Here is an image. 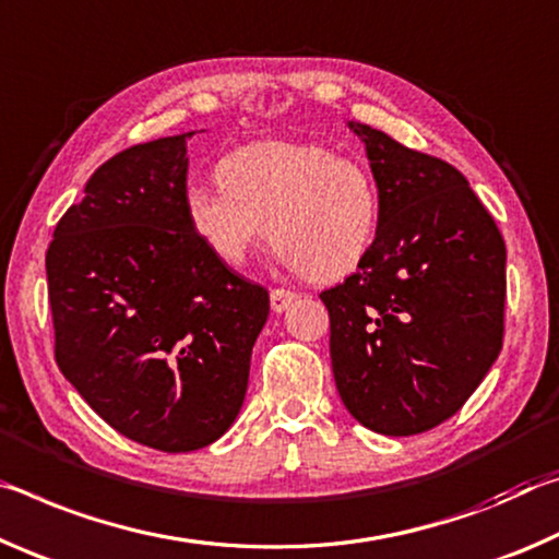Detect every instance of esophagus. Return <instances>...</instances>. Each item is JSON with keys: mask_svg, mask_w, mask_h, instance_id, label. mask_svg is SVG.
Here are the masks:
<instances>
[{"mask_svg": "<svg viewBox=\"0 0 559 559\" xmlns=\"http://www.w3.org/2000/svg\"><path fill=\"white\" fill-rule=\"evenodd\" d=\"M297 297H299L297 292H292V289H282V287L272 289V295H270L272 312H285V309H287Z\"/></svg>", "mask_w": 559, "mask_h": 559, "instance_id": "1", "label": "esophagus"}]
</instances>
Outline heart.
<instances>
[{
  "label": "heart",
  "mask_w": 559,
  "mask_h": 559,
  "mask_svg": "<svg viewBox=\"0 0 559 559\" xmlns=\"http://www.w3.org/2000/svg\"><path fill=\"white\" fill-rule=\"evenodd\" d=\"M217 182L223 190H188L186 217L225 264H242L270 233L289 270L312 282H336L361 267L377 240V178L359 158L326 145H242L219 160Z\"/></svg>",
  "instance_id": "obj_1"
}]
</instances>
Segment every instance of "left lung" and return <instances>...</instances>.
Masks as SVG:
<instances>
[{
    "label": "left lung",
    "mask_w": 559,
    "mask_h": 559,
    "mask_svg": "<svg viewBox=\"0 0 559 559\" xmlns=\"http://www.w3.org/2000/svg\"><path fill=\"white\" fill-rule=\"evenodd\" d=\"M381 195L369 258L324 289L334 381L349 414L416 436L459 414L506 332V240L451 163L349 123Z\"/></svg>",
    "instance_id": "obj_1"
}]
</instances>
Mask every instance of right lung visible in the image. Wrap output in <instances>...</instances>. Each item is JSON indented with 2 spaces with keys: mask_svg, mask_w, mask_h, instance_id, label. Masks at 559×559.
Segmentation results:
<instances>
[{
  "mask_svg": "<svg viewBox=\"0 0 559 559\" xmlns=\"http://www.w3.org/2000/svg\"><path fill=\"white\" fill-rule=\"evenodd\" d=\"M190 135L106 160L47 250L61 373L118 433L166 453L198 451L233 426L270 314L267 289L190 230Z\"/></svg>",
  "mask_w": 559,
  "mask_h": 559,
  "instance_id": "right-lung-1",
  "label": "right lung"
}]
</instances>
